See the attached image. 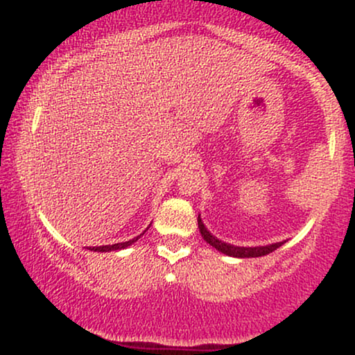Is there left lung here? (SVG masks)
Returning <instances> with one entry per match:
<instances>
[{"label": "left lung", "instance_id": "obj_1", "mask_svg": "<svg viewBox=\"0 0 355 355\" xmlns=\"http://www.w3.org/2000/svg\"><path fill=\"white\" fill-rule=\"evenodd\" d=\"M198 229H200L202 237L207 243H210L211 247H215L218 252H222V254H225L229 257H237V259H250V257L267 255V254H270V252L277 250V248L284 243V242H275V243H270V245H259V247L230 245V243H225V242H222V240H218L217 237H214V235L207 230V227L203 225L200 215H198Z\"/></svg>", "mask_w": 355, "mask_h": 355}]
</instances>
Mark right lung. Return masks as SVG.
Masks as SVG:
<instances>
[{
  "instance_id": "right-lung-1",
  "label": "right lung",
  "mask_w": 355,
  "mask_h": 355,
  "mask_svg": "<svg viewBox=\"0 0 355 355\" xmlns=\"http://www.w3.org/2000/svg\"><path fill=\"white\" fill-rule=\"evenodd\" d=\"M146 230H148V227H146ZM141 235H144V234H140V235H138V237H135V239L128 240V242H120V243H113V245H101V247H92V248H89V250H93V252H112V250H121V248H126V247H130V245H132V243H135V242H137V240L141 237Z\"/></svg>"
}]
</instances>
